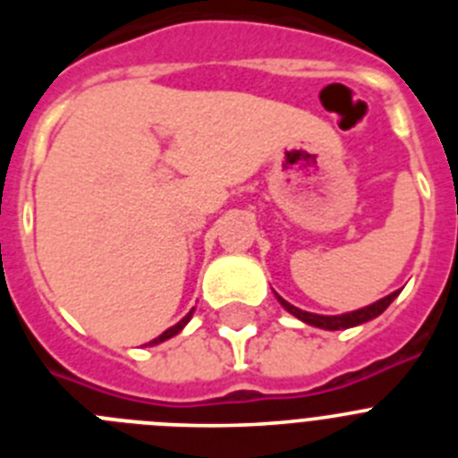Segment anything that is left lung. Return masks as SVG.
<instances>
[{
  "label": "left lung",
  "instance_id": "left-lung-1",
  "mask_svg": "<svg viewBox=\"0 0 458 458\" xmlns=\"http://www.w3.org/2000/svg\"><path fill=\"white\" fill-rule=\"evenodd\" d=\"M396 295H399V291L386 295V298H380V301L371 302V305L362 307V310L346 311V314H337V317H323V314H311V311L301 310V307H293L291 302H286L284 298H282V295H277V293H275V298H277L279 305L284 307L289 314H293L295 318H301V321L307 323V326L323 327V330H346V327L360 326V323H367V321H371V318L380 317V314L387 310V305L394 301Z\"/></svg>",
  "mask_w": 458,
  "mask_h": 458
}]
</instances>
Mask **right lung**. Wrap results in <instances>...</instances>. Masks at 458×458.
<instances>
[{
  "instance_id": "right-lung-1",
  "label": "right lung",
  "mask_w": 458,
  "mask_h": 458,
  "mask_svg": "<svg viewBox=\"0 0 458 458\" xmlns=\"http://www.w3.org/2000/svg\"><path fill=\"white\" fill-rule=\"evenodd\" d=\"M192 314H194V307H192V310H190V311H188V314H185V317H183V318H181V321H179V323H176V326L167 327V330H165V333H163V335H160V337L151 339V342H148V344H147V346H156V344H163V342H167V339H172V337H174V335H179V333H181V330H183V327H185V326H188V321H190V318H192Z\"/></svg>"
}]
</instances>
